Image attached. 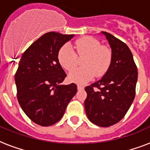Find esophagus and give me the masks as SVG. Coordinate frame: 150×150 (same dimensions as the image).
I'll return each mask as SVG.
<instances>
[{
    "label": "esophagus",
    "instance_id": "34e87169",
    "mask_svg": "<svg viewBox=\"0 0 150 150\" xmlns=\"http://www.w3.org/2000/svg\"><path fill=\"white\" fill-rule=\"evenodd\" d=\"M77 89H79V90H80V89H84V86H82V85H78L77 86Z\"/></svg>",
    "mask_w": 150,
    "mask_h": 150
}]
</instances>
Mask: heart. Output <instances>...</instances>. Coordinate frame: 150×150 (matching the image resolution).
<instances>
[{
	"label": "heart",
	"instance_id": "1",
	"mask_svg": "<svg viewBox=\"0 0 150 150\" xmlns=\"http://www.w3.org/2000/svg\"><path fill=\"white\" fill-rule=\"evenodd\" d=\"M73 50L68 43H64L57 52V61L64 69L71 71L83 57V67L75 68L69 74L70 81L84 83L96 75L103 76L107 72L112 61V51L108 47L101 45L100 41L92 36H84L74 42Z\"/></svg>",
	"mask_w": 150,
	"mask_h": 150
}]
</instances>
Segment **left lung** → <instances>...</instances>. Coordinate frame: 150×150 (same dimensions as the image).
<instances>
[{"label": "left lung", "instance_id": "8db88e82", "mask_svg": "<svg viewBox=\"0 0 150 150\" xmlns=\"http://www.w3.org/2000/svg\"><path fill=\"white\" fill-rule=\"evenodd\" d=\"M112 61L104 76L85 88L86 113L92 123L109 127L123 118L135 96L138 70L130 49L125 43L107 32Z\"/></svg>", "mask_w": 150, "mask_h": 150}]
</instances>
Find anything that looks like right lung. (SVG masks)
<instances>
[{
    "label": "right lung",
    "mask_w": 150,
    "mask_h": 150,
    "mask_svg": "<svg viewBox=\"0 0 150 150\" xmlns=\"http://www.w3.org/2000/svg\"><path fill=\"white\" fill-rule=\"evenodd\" d=\"M73 36L47 33L21 57L15 76L18 101L28 117L39 125L50 126L60 121L77 93L75 83L61 84L67 75L57 61L60 47Z\"/></svg>",
    "instance_id": "add662e5"
}]
</instances>
